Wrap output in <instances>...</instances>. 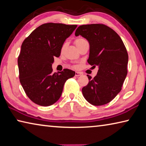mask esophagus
<instances>
[{
    "label": "esophagus",
    "mask_w": 146,
    "mask_h": 146,
    "mask_svg": "<svg viewBox=\"0 0 146 146\" xmlns=\"http://www.w3.org/2000/svg\"><path fill=\"white\" fill-rule=\"evenodd\" d=\"M81 74H82V73L80 72H76V73H75V76H80Z\"/></svg>",
    "instance_id": "esophagus-1"
}]
</instances>
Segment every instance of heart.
Wrapping results in <instances>:
<instances>
[{
  "instance_id": "heart-1",
  "label": "heart",
  "mask_w": 146,
  "mask_h": 146,
  "mask_svg": "<svg viewBox=\"0 0 146 146\" xmlns=\"http://www.w3.org/2000/svg\"><path fill=\"white\" fill-rule=\"evenodd\" d=\"M86 42H87V41H86V40L84 39V38H78V39H76L75 40L74 43L76 45V47L78 48ZM66 46V42H64L61 47V52H63V50H65Z\"/></svg>"
}]
</instances>
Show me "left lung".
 I'll use <instances>...</instances> for the list:
<instances>
[{"mask_svg": "<svg viewBox=\"0 0 146 146\" xmlns=\"http://www.w3.org/2000/svg\"><path fill=\"white\" fill-rule=\"evenodd\" d=\"M75 35L88 41L90 54L88 63L99 66L93 79L82 88L84 98L94 106L108 103L121 92L127 76L128 54L123 42L111 28L102 24L80 25Z\"/></svg>", "mask_w": 146, "mask_h": 146, "instance_id": "1", "label": "left lung"}]
</instances>
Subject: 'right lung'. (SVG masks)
Listing matches in <instances>:
<instances>
[{"label":"right lung","instance_id":"obj_1","mask_svg":"<svg viewBox=\"0 0 146 146\" xmlns=\"http://www.w3.org/2000/svg\"><path fill=\"white\" fill-rule=\"evenodd\" d=\"M77 25L46 23L40 25L23 42L18 58L19 79L25 94L35 104L48 106L60 98L64 84L75 75L65 68L52 74L54 57Z\"/></svg>","mask_w":146,"mask_h":146}]
</instances>
